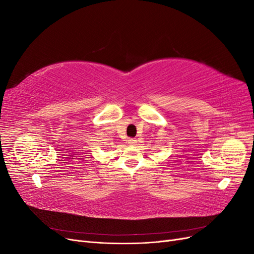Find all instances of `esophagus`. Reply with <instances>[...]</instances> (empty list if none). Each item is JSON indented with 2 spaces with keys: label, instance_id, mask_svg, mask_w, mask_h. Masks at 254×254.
Masks as SVG:
<instances>
[{
  "label": "esophagus",
  "instance_id": "1",
  "mask_svg": "<svg viewBox=\"0 0 254 254\" xmlns=\"http://www.w3.org/2000/svg\"><path fill=\"white\" fill-rule=\"evenodd\" d=\"M127 143H128L129 145H135V144H136V140H135V139H128V140H127Z\"/></svg>",
  "mask_w": 254,
  "mask_h": 254
}]
</instances>
